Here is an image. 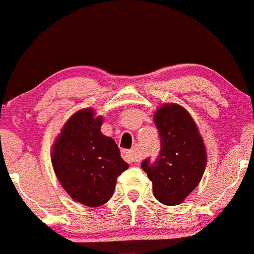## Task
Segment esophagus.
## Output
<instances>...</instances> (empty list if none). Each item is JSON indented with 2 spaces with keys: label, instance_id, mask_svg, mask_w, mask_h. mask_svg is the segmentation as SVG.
<instances>
[{
  "label": "esophagus",
  "instance_id": "34e87169",
  "mask_svg": "<svg viewBox=\"0 0 254 254\" xmlns=\"http://www.w3.org/2000/svg\"><path fill=\"white\" fill-rule=\"evenodd\" d=\"M121 155L122 158H124V160L129 164L135 163V161L139 160V158H138L137 153H135L134 150H127V149H124V150L121 151Z\"/></svg>",
  "mask_w": 254,
  "mask_h": 254
}]
</instances>
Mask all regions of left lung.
I'll return each mask as SVG.
<instances>
[{"label":"left lung","mask_w":254,"mask_h":254,"mask_svg":"<svg viewBox=\"0 0 254 254\" xmlns=\"http://www.w3.org/2000/svg\"><path fill=\"white\" fill-rule=\"evenodd\" d=\"M160 151L146 158L142 169L153 184L154 197L165 205H177L197 187L206 164L205 146L190 115L175 104L164 105L154 116Z\"/></svg>","instance_id":"8db88e82"}]
</instances>
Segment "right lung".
Listing matches in <instances>:
<instances>
[{"instance_id":"1","label":"right lung","mask_w":254,"mask_h":254,"mask_svg":"<svg viewBox=\"0 0 254 254\" xmlns=\"http://www.w3.org/2000/svg\"><path fill=\"white\" fill-rule=\"evenodd\" d=\"M103 119L80 110L64 125L52 151V166L60 184L77 202L105 204L112 197L117 177L126 171L120 149L100 132Z\"/></svg>"}]
</instances>
